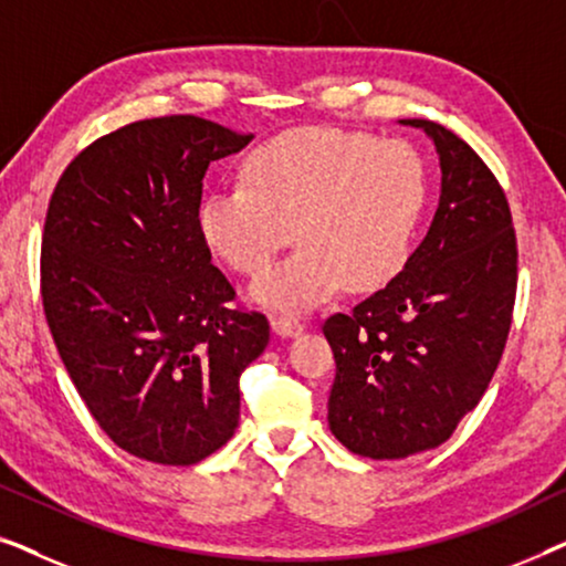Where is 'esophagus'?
Here are the masks:
<instances>
[{"mask_svg": "<svg viewBox=\"0 0 566 566\" xmlns=\"http://www.w3.org/2000/svg\"><path fill=\"white\" fill-rule=\"evenodd\" d=\"M270 324H273V329L283 337H293L304 329V324H301L296 316H289V314H270Z\"/></svg>", "mask_w": 566, "mask_h": 566, "instance_id": "1", "label": "esophagus"}]
</instances>
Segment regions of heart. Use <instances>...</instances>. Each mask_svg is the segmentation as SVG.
Returning a JSON list of instances; mask_svg holds the SVG:
<instances>
[{
  "instance_id": "b5f03b06",
  "label": "heart",
  "mask_w": 566,
  "mask_h": 566,
  "mask_svg": "<svg viewBox=\"0 0 566 566\" xmlns=\"http://www.w3.org/2000/svg\"><path fill=\"white\" fill-rule=\"evenodd\" d=\"M242 182L208 192L198 229L239 275H260L293 237L298 247L252 285L260 304L308 308L347 285L376 291L407 265L428 169L405 138L291 128L254 146Z\"/></svg>"
}]
</instances>
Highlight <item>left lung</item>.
Wrapping results in <instances>:
<instances>
[{"label": "left lung", "instance_id": "left-lung-1", "mask_svg": "<svg viewBox=\"0 0 566 566\" xmlns=\"http://www.w3.org/2000/svg\"><path fill=\"white\" fill-rule=\"evenodd\" d=\"M440 200L401 273L332 314L329 430L366 459H407L453 436L505 350L517 291V239L505 190L471 146L432 120Z\"/></svg>", "mask_w": 566, "mask_h": 566}]
</instances>
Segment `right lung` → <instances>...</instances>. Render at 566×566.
Segmentation results:
<instances>
[{
	"label": "right lung",
	"mask_w": 566,
	"mask_h": 566,
	"mask_svg": "<svg viewBox=\"0 0 566 566\" xmlns=\"http://www.w3.org/2000/svg\"><path fill=\"white\" fill-rule=\"evenodd\" d=\"M250 138L198 115L136 120L76 154L53 188L45 322L90 415L144 461L219 451L239 424V376L270 339L198 229L208 165Z\"/></svg>",
	"instance_id": "1"
}]
</instances>
